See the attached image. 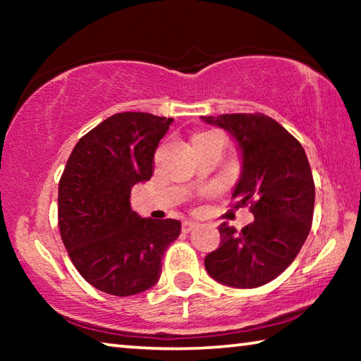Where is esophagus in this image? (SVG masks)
Returning <instances> with one entry per match:
<instances>
[{
  "mask_svg": "<svg viewBox=\"0 0 361 361\" xmlns=\"http://www.w3.org/2000/svg\"><path fill=\"white\" fill-rule=\"evenodd\" d=\"M195 226H197V223L195 221H183V224H181V231L183 232H189V231H192Z\"/></svg>",
  "mask_w": 361,
  "mask_h": 361,
  "instance_id": "34e87169",
  "label": "esophagus"
}]
</instances>
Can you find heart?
<instances>
[{
  "instance_id": "obj_1",
  "label": "heart",
  "mask_w": 361,
  "mask_h": 361,
  "mask_svg": "<svg viewBox=\"0 0 361 361\" xmlns=\"http://www.w3.org/2000/svg\"><path fill=\"white\" fill-rule=\"evenodd\" d=\"M207 133H212V132H207ZM207 133H199V135H195V137H200V135H207ZM194 137V138H195Z\"/></svg>"
}]
</instances>
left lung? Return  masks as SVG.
I'll use <instances>...</instances> for the list:
<instances>
[{"label": "left lung", "instance_id": "8db88e82", "mask_svg": "<svg viewBox=\"0 0 361 361\" xmlns=\"http://www.w3.org/2000/svg\"><path fill=\"white\" fill-rule=\"evenodd\" d=\"M235 138L242 173L232 199L250 205L255 221L242 231L219 224V247L205 256L216 282L256 288L280 276L307 239L314 216L315 185L301 143L262 113L202 116Z\"/></svg>", "mask_w": 361, "mask_h": 361}]
</instances>
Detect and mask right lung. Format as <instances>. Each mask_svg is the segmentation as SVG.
Returning <instances> with one entry per match:
<instances>
[{
	"mask_svg": "<svg viewBox=\"0 0 361 361\" xmlns=\"http://www.w3.org/2000/svg\"><path fill=\"white\" fill-rule=\"evenodd\" d=\"M172 118L118 113L79 138L59 181V229L78 272L97 290L132 296L161 277L180 235L178 219L140 218L133 185L149 180L154 152Z\"/></svg>",
	"mask_w": 361,
	"mask_h": 361,
	"instance_id": "obj_1",
	"label": "right lung"
}]
</instances>
